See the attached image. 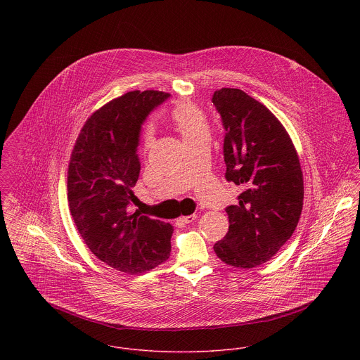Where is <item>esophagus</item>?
<instances>
[{"mask_svg":"<svg viewBox=\"0 0 360 360\" xmlns=\"http://www.w3.org/2000/svg\"><path fill=\"white\" fill-rule=\"evenodd\" d=\"M195 219H197V214H195V213H193V214H188V216H184V217H181L180 220L188 224V223H193Z\"/></svg>","mask_w":360,"mask_h":360,"instance_id":"esophagus-1","label":"esophagus"}]
</instances>
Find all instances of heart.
<instances>
[{"label": "heart", "mask_w": 360, "mask_h": 360, "mask_svg": "<svg viewBox=\"0 0 360 360\" xmlns=\"http://www.w3.org/2000/svg\"><path fill=\"white\" fill-rule=\"evenodd\" d=\"M172 123L184 143L188 146L200 139L209 137V126L205 113L193 103H179L172 110ZM153 131L146 133V144L151 146Z\"/></svg>", "instance_id": "1"}]
</instances>
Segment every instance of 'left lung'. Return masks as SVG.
<instances>
[{
    "label": "left lung",
    "instance_id": "obj_1",
    "mask_svg": "<svg viewBox=\"0 0 360 360\" xmlns=\"http://www.w3.org/2000/svg\"><path fill=\"white\" fill-rule=\"evenodd\" d=\"M224 129L226 180L243 187L226 207L229 231L213 245L224 263L251 269L267 262L292 236L304 205L295 147L277 117L238 89L213 93Z\"/></svg>",
    "mask_w": 360,
    "mask_h": 360
}]
</instances>
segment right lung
Returning a JSON list of instances; mask_svg holds the SVG:
<instances>
[{"label":"right lung","mask_w":360,"mask_h":360,"mask_svg":"<svg viewBox=\"0 0 360 360\" xmlns=\"http://www.w3.org/2000/svg\"><path fill=\"white\" fill-rule=\"evenodd\" d=\"M170 94L130 91L94 112L75 144L68 172L73 221L90 251L108 266L139 274L165 262L173 226L130 213L140 176L141 126Z\"/></svg>","instance_id":"right-lung-1"}]
</instances>
